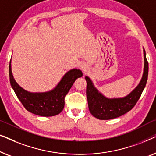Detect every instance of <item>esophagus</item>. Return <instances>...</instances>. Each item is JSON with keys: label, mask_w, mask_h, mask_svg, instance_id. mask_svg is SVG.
<instances>
[{"label": "esophagus", "mask_w": 156, "mask_h": 156, "mask_svg": "<svg viewBox=\"0 0 156 156\" xmlns=\"http://www.w3.org/2000/svg\"><path fill=\"white\" fill-rule=\"evenodd\" d=\"M80 69L82 70V72H86L87 71V69H89L88 65H87L86 63H82L80 65Z\"/></svg>", "instance_id": "34e87169"}]
</instances>
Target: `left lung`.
Segmentation results:
<instances>
[{
    "instance_id": "8db88e82",
    "label": "left lung",
    "mask_w": 156,
    "mask_h": 156,
    "mask_svg": "<svg viewBox=\"0 0 156 156\" xmlns=\"http://www.w3.org/2000/svg\"><path fill=\"white\" fill-rule=\"evenodd\" d=\"M144 54V72L139 84L129 95L119 99H107L94 87L90 79L86 76L87 97L89 112L96 118L108 120L122 116L134 107L146 87L148 74V62Z\"/></svg>"
}]
</instances>
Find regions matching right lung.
Returning <instances> with one entry per match:
<instances>
[{"label":"right lung","instance_id":"1","mask_svg":"<svg viewBox=\"0 0 156 156\" xmlns=\"http://www.w3.org/2000/svg\"><path fill=\"white\" fill-rule=\"evenodd\" d=\"M10 84L23 106L28 112L41 116H53L59 114L65 106V97L75 80L82 76L80 69H73L67 72L57 87L44 93H30L17 84L9 65Z\"/></svg>","mask_w":156,"mask_h":156}]
</instances>
